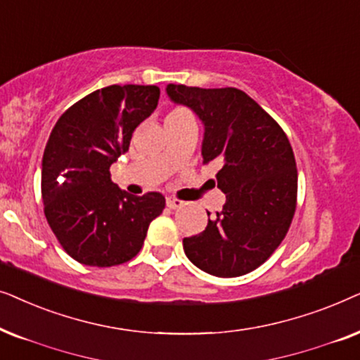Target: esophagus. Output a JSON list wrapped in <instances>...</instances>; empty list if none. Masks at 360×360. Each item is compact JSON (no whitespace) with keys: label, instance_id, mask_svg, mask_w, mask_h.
Segmentation results:
<instances>
[{"label":"esophagus","instance_id":"1","mask_svg":"<svg viewBox=\"0 0 360 360\" xmlns=\"http://www.w3.org/2000/svg\"><path fill=\"white\" fill-rule=\"evenodd\" d=\"M186 202L184 200H181V199H176V198H166V205L169 209H181L183 207Z\"/></svg>","mask_w":360,"mask_h":360}]
</instances>
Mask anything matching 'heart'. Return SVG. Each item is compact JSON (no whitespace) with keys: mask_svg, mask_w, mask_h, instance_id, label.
Instances as JSON below:
<instances>
[{"mask_svg":"<svg viewBox=\"0 0 360 360\" xmlns=\"http://www.w3.org/2000/svg\"><path fill=\"white\" fill-rule=\"evenodd\" d=\"M172 113H179V112H177V110H176V112H172Z\"/></svg>","mask_w":360,"mask_h":360,"instance_id":"1","label":"heart"}]
</instances>
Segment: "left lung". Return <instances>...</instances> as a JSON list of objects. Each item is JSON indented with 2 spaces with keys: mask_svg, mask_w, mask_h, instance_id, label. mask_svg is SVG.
Masks as SVG:
<instances>
[{
  "mask_svg": "<svg viewBox=\"0 0 360 360\" xmlns=\"http://www.w3.org/2000/svg\"><path fill=\"white\" fill-rule=\"evenodd\" d=\"M166 92L202 122L205 165H222L215 174L225 194L222 212L199 236L184 238L186 255L214 276L250 273L276 250L296 210L298 171L288 136L238 89L169 84Z\"/></svg>",
  "mask_w": 360,
  "mask_h": 360,
  "instance_id": "1",
  "label": "left lung"
}]
</instances>
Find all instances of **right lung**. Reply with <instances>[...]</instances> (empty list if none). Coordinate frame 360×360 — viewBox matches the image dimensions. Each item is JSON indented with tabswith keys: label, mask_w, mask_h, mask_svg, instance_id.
I'll return each mask as SVG.
<instances>
[{
	"label": "right lung",
	"mask_w": 360,
	"mask_h": 360,
	"mask_svg": "<svg viewBox=\"0 0 360 360\" xmlns=\"http://www.w3.org/2000/svg\"><path fill=\"white\" fill-rule=\"evenodd\" d=\"M158 100L156 85H110L67 108L52 128L41 171L44 214L79 263L103 268L131 260L165 209L162 194L131 195L110 176Z\"/></svg>",
	"instance_id": "right-lung-1"
}]
</instances>
